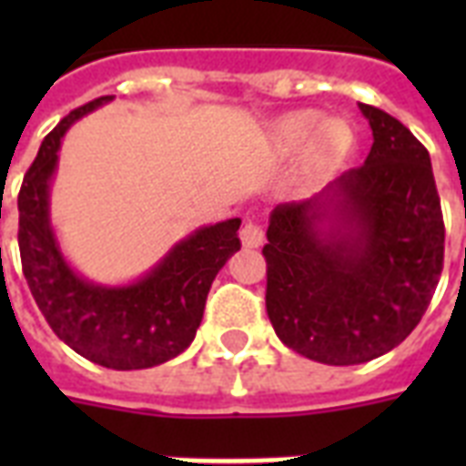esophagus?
I'll return each mask as SVG.
<instances>
[{
    "instance_id": "34e87169",
    "label": "esophagus",
    "mask_w": 466,
    "mask_h": 466,
    "mask_svg": "<svg viewBox=\"0 0 466 466\" xmlns=\"http://www.w3.org/2000/svg\"><path fill=\"white\" fill-rule=\"evenodd\" d=\"M241 244L247 248H258L263 247V241H266V234H263V227L254 219H247V225L241 227Z\"/></svg>"
}]
</instances>
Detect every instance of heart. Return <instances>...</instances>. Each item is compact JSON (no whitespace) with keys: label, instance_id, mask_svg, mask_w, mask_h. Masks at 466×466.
I'll use <instances>...</instances> for the list:
<instances>
[{"label":"heart","instance_id":"obj_1","mask_svg":"<svg viewBox=\"0 0 466 466\" xmlns=\"http://www.w3.org/2000/svg\"><path fill=\"white\" fill-rule=\"evenodd\" d=\"M273 137L285 149H295L305 142L307 164L319 167L346 149L348 127L343 120L319 118L314 111H292L276 120Z\"/></svg>","mask_w":466,"mask_h":466}]
</instances>
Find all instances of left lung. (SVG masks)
<instances>
[{
    "label": "left lung",
    "instance_id": "1",
    "mask_svg": "<svg viewBox=\"0 0 466 466\" xmlns=\"http://www.w3.org/2000/svg\"><path fill=\"white\" fill-rule=\"evenodd\" d=\"M365 164L270 212L266 309L309 360L360 365L416 329L438 288L445 225L428 149L390 113L358 104Z\"/></svg>",
    "mask_w": 466,
    "mask_h": 466
}]
</instances>
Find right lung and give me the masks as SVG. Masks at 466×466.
I'll list each match as a JSON object with an SVG mask.
<instances>
[{"mask_svg":"<svg viewBox=\"0 0 466 466\" xmlns=\"http://www.w3.org/2000/svg\"><path fill=\"white\" fill-rule=\"evenodd\" d=\"M108 101L113 96L76 108L43 140L18 190V251L33 299L57 339L104 368L145 370L193 343L212 280L241 248V219L190 232L135 283L98 285L79 276L50 225V183L65 133Z\"/></svg>","mask_w":466,"mask_h":466,"instance_id":"obj_1","label":"right lung"}]
</instances>
